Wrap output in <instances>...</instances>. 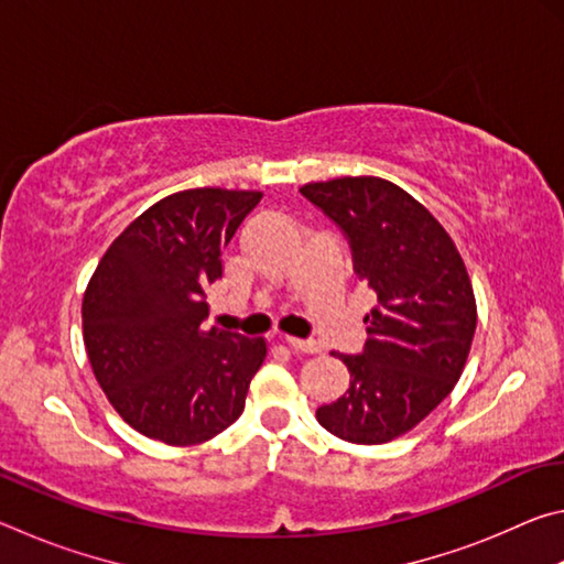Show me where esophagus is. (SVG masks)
<instances>
[{
    "label": "esophagus",
    "mask_w": 564,
    "mask_h": 564,
    "mask_svg": "<svg viewBox=\"0 0 564 564\" xmlns=\"http://www.w3.org/2000/svg\"><path fill=\"white\" fill-rule=\"evenodd\" d=\"M285 343H289L293 350H301V352H318L321 350V346H318L316 340H303V338L285 336Z\"/></svg>",
    "instance_id": "obj_1"
}]
</instances>
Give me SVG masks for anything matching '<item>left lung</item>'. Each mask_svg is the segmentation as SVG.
I'll return each instance as SVG.
<instances>
[{
    "label": "left lung",
    "mask_w": 564,
    "mask_h": 564,
    "mask_svg": "<svg viewBox=\"0 0 564 564\" xmlns=\"http://www.w3.org/2000/svg\"><path fill=\"white\" fill-rule=\"evenodd\" d=\"M340 226L358 279L378 295L360 356L338 358L350 386L316 410L340 441L380 445L427 417L463 376L477 326L470 275L441 221L395 184L340 176L301 186Z\"/></svg>",
    "instance_id": "obj_1"
}]
</instances>
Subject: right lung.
<instances>
[{"instance_id": "1", "label": "right lung", "mask_w": 564, "mask_h": 564, "mask_svg": "<svg viewBox=\"0 0 564 564\" xmlns=\"http://www.w3.org/2000/svg\"><path fill=\"white\" fill-rule=\"evenodd\" d=\"M261 191L161 198L107 248L84 291V346L113 410L151 441H212L243 413L265 340L206 328L221 251Z\"/></svg>"}]
</instances>
